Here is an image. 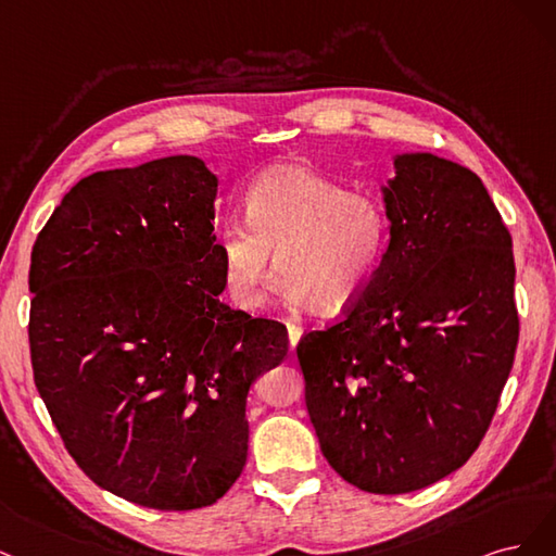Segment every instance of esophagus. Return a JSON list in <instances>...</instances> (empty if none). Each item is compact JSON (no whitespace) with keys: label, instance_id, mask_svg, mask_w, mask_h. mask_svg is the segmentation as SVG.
<instances>
[{"label":"esophagus","instance_id":"obj_1","mask_svg":"<svg viewBox=\"0 0 556 556\" xmlns=\"http://www.w3.org/2000/svg\"><path fill=\"white\" fill-rule=\"evenodd\" d=\"M302 332H304V328H302V326L289 324V339H291V346H293V349L298 346V342H300V337H302Z\"/></svg>","mask_w":556,"mask_h":556}]
</instances>
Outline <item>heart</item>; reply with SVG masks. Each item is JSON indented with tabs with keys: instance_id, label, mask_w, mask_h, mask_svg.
Returning a JSON list of instances; mask_svg holds the SVG:
<instances>
[{
	"instance_id": "heart-1",
	"label": "heart",
	"mask_w": 556,
	"mask_h": 556,
	"mask_svg": "<svg viewBox=\"0 0 556 556\" xmlns=\"http://www.w3.org/2000/svg\"><path fill=\"white\" fill-rule=\"evenodd\" d=\"M388 242L390 214L379 195L349 191L307 166L283 164L249 185L244 222L228 219L214 247L238 307H261L279 258V295L334 314L365 295Z\"/></svg>"
}]
</instances>
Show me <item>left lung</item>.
Listing matches in <instances>:
<instances>
[{"label": "left lung", "mask_w": 556, "mask_h": 556, "mask_svg": "<svg viewBox=\"0 0 556 556\" xmlns=\"http://www.w3.org/2000/svg\"><path fill=\"white\" fill-rule=\"evenodd\" d=\"M395 168L379 273L295 349L320 451L371 494L422 490L478 451L519 339L513 238L480 177L434 154Z\"/></svg>", "instance_id": "1"}]
</instances>
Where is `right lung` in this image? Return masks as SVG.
<instances>
[{"label": "right lung", "mask_w": 556, "mask_h": 556, "mask_svg": "<svg viewBox=\"0 0 556 556\" xmlns=\"http://www.w3.org/2000/svg\"><path fill=\"white\" fill-rule=\"evenodd\" d=\"M217 177L168 156L71 189L31 249L34 383L83 473L156 510L212 506L242 473L247 392L289 332L219 300Z\"/></svg>", "instance_id": "right-lung-1"}]
</instances>
